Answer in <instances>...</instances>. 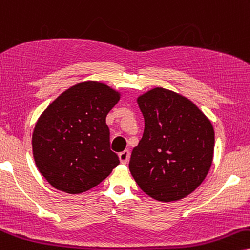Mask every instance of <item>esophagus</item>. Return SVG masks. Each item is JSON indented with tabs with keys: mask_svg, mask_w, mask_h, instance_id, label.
<instances>
[{
	"mask_svg": "<svg viewBox=\"0 0 250 250\" xmlns=\"http://www.w3.org/2000/svg\"><path fill=\"white\" fill-rule=\"evenodd\" d=\"M119 160L123 165H126L128 162V160H130V150L125 149L124 152L119 153Z\"/></svg>",
	"mask_w": 250,
	"mask_h": 250,
	"instance_id": "esophagus-1",
	"label": "esophagus"
}]
</instances>
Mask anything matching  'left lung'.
Returning <instances> with one entry per match:
<instances>
[{
	"label": "left lung",
	"mask_w": 250,
	"mask_h": 250,
	"mask_svg": "<svg viewBox=\"0 0 250 250\" xmlns=\"http://www.w3.org/2000/svg\"><path fill=\"white\" fill-rule=\"evenodd\" d=\"M137 102L145 131L131 154L132 176L154 199L167 203L184 198L210 170L213 125L192 101L169 89L153 88Z\"/></svg>",
	"instance_id": "1"
}]
</instances>
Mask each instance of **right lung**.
Masks as SVG:
<instances>
[{
	"label": "right lung",
	"instance_id": "right-lung-1",
	"mask_svg": "<svg viewBox=\"0 0 250 250\" xmlns=\"http://www.w3.org/2000/svg\"><path fill=\"white\" fill-rule=\"evenodd\" d=\"M120 96L105 83L83 81L64 90L40 115L32 133L33 159L54 189L85 192L119 165L110 149L105 118Z\"/></svg>",
	"mask_w": 250,
	"mask_h": 250
}]
</instances>
